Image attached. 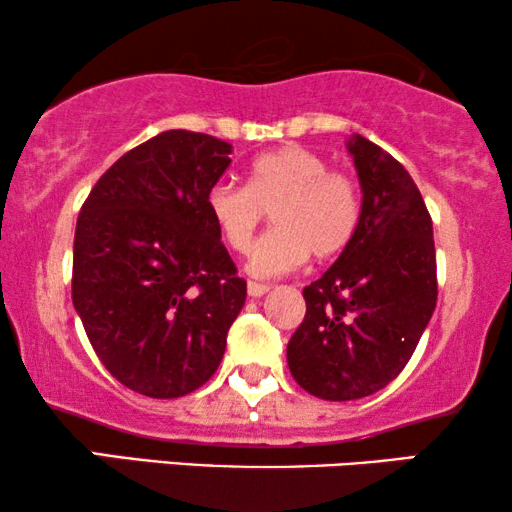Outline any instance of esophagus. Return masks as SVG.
Returning a JSON list of instances; mask_svg holds the SVG:
<instances>
[{"instance_id": "1", "label": "esophagus", "mask_w": 512, "mask_h": 512, "mask_svg": "<svg viewBox=\"0 0 512 512\" xmlns=\"http://www.w3.org/2000/svg\"><path fill=\"white\" fill-rule=\"evenodd\" d=\"M247 291H249L251 298H261V296H265V293L270 291V286L268 284H261V282H249L247 284Z\"/></svg>"}]
</instances>
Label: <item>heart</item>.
Here are the masks:
<instances>
[{"mask_svg": "<svg viewBox=\"0 0 512 512\" xmlns=\"http://www.w3.org/2000/svg\"><path fill=\"white\" fill-rule=\"evenodd\" d=\"M207 209L233 251L249 247L270 212L275 228L249 254V270L258 277L298 268L307 254L331 261L349 247L361 221L354 179L328 170L319 153L298 144L258 156L249 165L247 186L216 181L207 191Z\"/></svg>", "mask_w": 512, "mask_h": 512, "instance_id": "obj_1", "label": "heart"}]
</instances>
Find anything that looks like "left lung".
Listing matches in <instances>:
<instances>
[{
  "label": "left lung",
  "mask_w": 512,
  "mask_h": 512,
  "mask_svg": "<svg viewBox=\"0 0 512 512\" xmlns=\"http://www.w3.org/2000/svg\"><path fill=\"white\" fill-rule=\"evenodd\" d=\"M347 146L363 193L359 228L303 289L305 319L286 347L293 380L324 401H354L396 380L438 300L433 223L415 181L366 137Z\"/></svg>",
  "instance_id": "8db88e82"
}]
</instances>
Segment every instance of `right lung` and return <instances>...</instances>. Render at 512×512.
Instances as JSON below:
<instances>
[{
  "label": "right lung",
  "instance_id": "1",
  "mask_svg": "<svg viewBox=\"0 0 512 512\" xmlns=\"http://www.w3.org/2000/svg\"><path fill=\"white\" fill-rule=\"evenodd\" d=\"M233 146L167 130L97 179L74 235L72 300L104 368L149 398L202 387L244 298L207 209Z\"/></svg>",
  "mask_w": 512,
  "mask_h": 512
}]
</instances>
